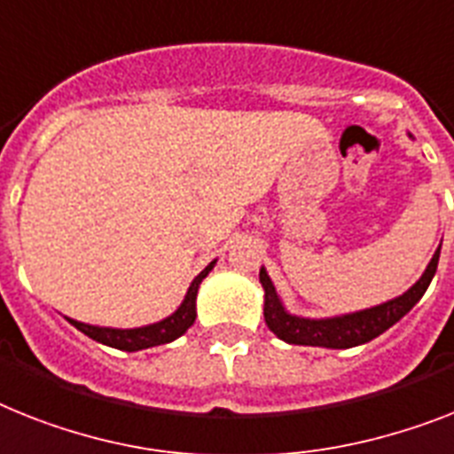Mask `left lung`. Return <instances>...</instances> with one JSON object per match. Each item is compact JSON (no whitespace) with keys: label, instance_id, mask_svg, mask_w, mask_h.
<instances>
[{"label":"left lung","instance_id":"8db88e82","mask_svg":"<svg viewBox=\"0 0 454 454\" xmlns=\"http://www.w3.org/2000/svg\"><path fill=\"white\" fill-rule=\"evenodd\" d=\"M438 254H441V246L434 253L432 262L427 264L420 280L411 290L403 292L402 297H395L385 303H378V306H371V309L355 310V313L334 317L292 316L290 310L283 306V301H280L278 292L273 287L267 269L262 267L260 283L264 287V320H267V327L280 340L292 343V346H317L343 350V348L369 343V340L383 334V332H387L395 322L402 320L408 310L420 301L429 283H432L434 273H436Z\"/></svg>","mask_w":454,"mask_h":454}]
</instances>
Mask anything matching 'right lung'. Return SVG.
<instances>
[{
	"instance_id": "add662e5",
	"label": "right lung",
	"mask_w": 454,
	"mask_h": 454,
	"mask_svg": "<svg viewBox=\"0 0 454 454\" xmlns=\"http://www.w3.org/2000/svg\"><path fill=\"white\" fill-rule=\"evenodd\" d=\"M213 267H215V260H213L211 264L190 283L185 299H183L181 306H178L171 316L164 317V320L160 322H153V325H145V327L115 329L85 325V322L71 320V317H67V320H69L78 332H83L85 336L95 339L97 343L118 348V350H125V353H137V350H145V348L164 346V343H171V340H176L178 336L185 334L187 329L194 325V317H197V292H200L201 280L211 273Z\"/></svg>"
}]
</instances>
